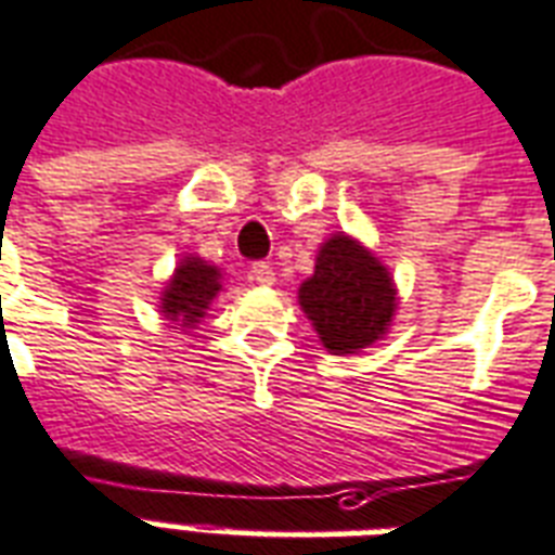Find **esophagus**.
<instances>
[{
  "label": "esophagus",
  "instance_id": "obj_1",
  "mask_svg": "<svg viewBox=\"0 0 555 555\" xmlns=\"http://www.w3.org/2000/svg\"><path fill=\"white\" fill-rule=\"evenodd\" d=\"M251 278H255L257 283H263V286H272L274 269L269 263H255V266H251Z\"/></svg>",
  "mask_w": 555,
  "mask_h": 555
}]
</instances>
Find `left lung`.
Masks as SVG:
<instances>
[{
	"mask_svg": "<svg viewBox=\"0 0 555 555\" xmlns=\"http://www.w3.org/2000/svg\"><path fill=\"white\" fill-rule=\"evenodd\" d=\"M298 298L330 353L371 347L385 336L397 309L388 269L345 234L321 246L315 274L300 283Z\"/></svg>",
	"mask_w": 555,
	"mask_h": 555,
	"instance_id": "obj_1",
	"label": "left lung"
}]
</instances>
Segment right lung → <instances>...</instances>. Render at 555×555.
<instances>
[{"instance_id":"right-lung-1","label":"right lung","mask_w":555,"mask_h":555,"mask_svg":"<svg viewBox=\"0 0 555 555\" xmlns=\"http://www.w3.org/2000/svg\"><path fill=\"white\" fill-rule=\"evenodd\" d=\"M219 292V269L208 266L199 257H188L179 263L173 281L165 289L162 298V312L170 321H179L182 326L199 324L205 309Z\"/></svg>"}]
</instances>
